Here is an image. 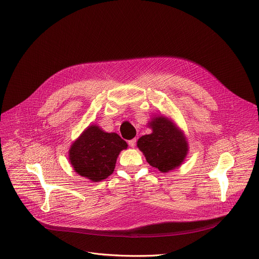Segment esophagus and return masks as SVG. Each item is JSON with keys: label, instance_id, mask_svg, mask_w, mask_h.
<instances>
[{"label": "esophagus", "instance_id": "esophagus-1", "mask_svg": "<svg viewBox=\"0 0 259 259\" xmlns=\"http://www.w3.org/2000/svg\"><path fill=\"white\" fill-rule=\"evenodd\" d=\"M128 144H129V146H130L131 148H134L135 145H137V139H132V140L128 141Z\"/></svg>", "mask_w": 259, "mask_h": 259}]
</instances>
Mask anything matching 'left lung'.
I'll list each match as a JSON object with an SVG mask.
<instances>
[{
  "label": "left lung",
  "mask_w": 259,
  "mask_h": 259,
  "mask_svg": "<svg viewBox=\"0 0 259 259\" xmlns=\"http://www.w3.org/2000/svg\"><path fill=\"white\" fill-rule=\"evenodd\" d=\"M148 126L152 132L139 139L138 148L149 165L162 173L179 168L189 152V145L183 130L164 115L151 118Z\"/></svg>",
  "instance_id": "obj_1"
}]
</instances>
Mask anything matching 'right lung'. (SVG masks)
<instances>
[{"instance_id": "right-lung-1", "label": "right lung", "mask_w": 259, "mask_h": 259, "mask_svg": "<svg viewBox=\"0 0 259 259\" xmlns=\"http://www.w3.org/2000/svg\"><path fill=\"white\" fill-rule=\"evenodd\" d=\"M127 147L117 133L90 125L70 146L69 162L78 175L93 183L101 182L113 173L118 154Z\"/></svg>"}]
</instances>
